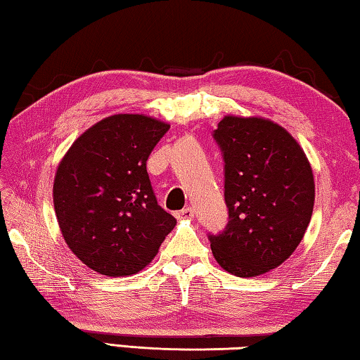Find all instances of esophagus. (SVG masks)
<instances>
[{
    "instance_id": "obj_1",
    "label": "esophagus",
    "mask_w": 360,
    "mask_h": 360,
    "mask_svg": "<svg viewBox=\"0 0 360 360\" xmlns=\"http://www.w3.org/2000/svg\"><path fill=\"white\" fill-rule=\"evenodd\" d=\"M175 216H177V219H191V218H194V208L193 207L183 208L181 212L175 213Z\"/></svg>"
}]
</instances>
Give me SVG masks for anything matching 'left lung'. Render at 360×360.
<instances>
[{
	"mask_svg": "<svg viewBox=\"0 0 360 360\" xmlns=\"http://www.w3.org/2000/svg\"><path fill=\"white\" fill-rule=\"evenodd\" d=\"M213 138L224 157L229 224L210 235L219 266L257 277L300 246L314 212L315 181L302 147L276 122L226 116Z\"/></svg>",
	"mask_w": 360,
	"mask_h": 360,
	"instance_id": "8db88e82",
	"label": "left lung"
}]
</instances>
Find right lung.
Segmentation results:
<instances>
[{
  "label": "right lung",
  "mask_w": 360,
  "mask_h": 360,
  "mask_svg": "<svg viewBox=\"0 0 360 360\" xmlns=\"http://www.w3.org/2000/svg\"><path fill=\"white\" fill-rule=\"evenodd\" d=\"M167 130L144 114H114L87 128L59 162L53 203L60 233L98 274L139 273L177 224L158 205L146 166Z\"/></svg>",
  "instance_id": "right-lung-1"
}]
</instances>
